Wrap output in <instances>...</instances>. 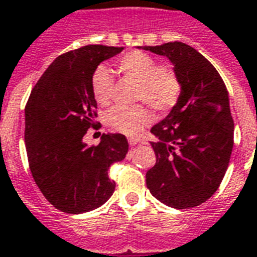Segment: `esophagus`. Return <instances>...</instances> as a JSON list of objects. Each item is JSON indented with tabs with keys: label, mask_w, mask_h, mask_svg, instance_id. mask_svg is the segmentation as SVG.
Masks as SVG:
<instances>
[{
	"label": "esophagus",
	"mask_w": 257,
	"mask_h": 257,
	"mask_svg": "<svg viewBox=\"0 0 257 257\" xmlns=\"http://www.w3.org/2000/svg\"><path fill=\"white\" fill-rule=\"evenodd\" d=\"M140 140L138 138H128V144H130V147H136V145H138L140 144Z\"/></svg>",
	"instance_id": "1"
}]
</instances>
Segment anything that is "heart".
Returning <instances> with one entry per match:
<instances>
[{"label":"heart","mask_w":257,"mask_h":257,"mask_svg":"<svg viewBox=\"0 0 257 257\" xmlns=\"http://www.w3.org/2000/svg\"><path fill=\"white\" fill-rule=\"evenodd\" d=\"M116 69L124 78L138 83L136 100L144 102L159 115H166L175 108L181 94L182 83L175 72L163 68L155 57L144 52H130L116 61ZM112 74L105 67H98L91 78V93L97 104L105 106L110 102ZM152 116L147 106L133 108L116 106L106 113L110 128L124 136L137 137L151 123Z\"/></svg>","instance_id":"heart-1"}]
</instances>
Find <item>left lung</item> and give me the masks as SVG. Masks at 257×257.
<instances>
[{
  "instance_id": "obj_1",
  "label": "left lung",
  "mask_w": 257,
  "mask_h": 257,
  "mask_svg": "<svg viewBox=\"0 0 257 257\" xmlns=\"http://www.w3.org/2000/svg\"><path fill=\"white\" fill-rule=\"evenodd\" d=\"M142 49L166 56L182 83L179 102L151 128L156 164L147 172V186L168 207H197L218 190L233 151L227 89L215 67L189 45Z\"/></svg>"
}]
</instances>
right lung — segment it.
Segmentation results:
<instances>
[{"mask_svg":"<svg viewBox=\"0 0 257 257\" xmlns=\"http://www.w3.org/2000/svg\"><path fill=\"white\" fill-rule=\"evenodd\" d=\"M123 48L87 45L61 54L39 78L26 105L24 141L35 183L54 208L93 211L115 192L108 170L128 152L123 134H102L89 147L83 137L97 128L91 78L98 64Z\"/></svg>","mask_w":257,"mask_h":257,"instance_id":"add662e5","label":"right lung"}]
</instances>
